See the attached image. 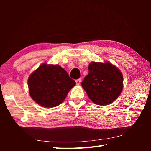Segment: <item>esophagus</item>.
<instances>
[{
    "label": "esophagus",
    "mask_w": 151,
    "mask_h": 151,
    "mask_svg": "<svg viewBox=\"0 0 151 151\" xmlns=\"http://www.w3.org/2000/svg\"><path fill=\"white\" fill-rule=\"evenodd\" d=\"M81 78L76 80V84L77 85H79L80 84H81Z\"/></svg>",
    "instance_id": "1"
}]
</instances>
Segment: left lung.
Here are the masks:
<instances>
[{
	"instance_id": "1",
	"label": "left lung",
	"mask_w": 151,
	"mask_h": 151,
	"mask_svg": "<svg viewBox=\"0 0 151 151\" xmlns=\"http://www.w3.org/2000/svg\"><path fill=\"white\" fill-rule=\"evenodd\" d=\"M89 73L82 86L89 98L97 105L112 103L121 93L123 77L120 70L108 62L89 63Z\"/></svg>"
}]
</instances>
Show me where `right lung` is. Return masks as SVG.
<instances>
[{
	"label": "right lung",
	"mask_w": 151,
	"mask_h": 151,
	"mask_svg": "<svg viewBox=\"0 0 151 151\" xmlns=\"http://www.w3.org/2000/svg\"><path fill=\"white\" fill-rule=\"evenodd\" d=\"M75 85V81L60 65L45 63L35 70L28 80L31 98L45 108L60 104Z\"/></svg>",
	"instance_id": "1"
}]
</instances>
